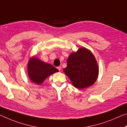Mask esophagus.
<instances>
[{
  "mask_svg": "<svg viewBox=\"0 0 127 127\" xmlns=\"http://www.w3.org/2000/svg\"><path fill=\"white\" fill-rule=\"evenodd\" d=\"M57 68H58V70H59V71H60V70H61V69H62V68H61V67H60V66H59V67H57Z\"/></svg>",
  "mask_w": 127,
  "mask_h": 127,
  "instance_id": "34e87169",
  "label": "esophagus"
}]
</instances>
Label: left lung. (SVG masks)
Wrapping results in <instances>:
<instances>
[{"label": "left lung", "instance_id": "left-lung-1", "mask_svg": "<svg viewBox=\"0 0 127 127\" xmlns=\"http://www.w3.org/2000/svg\"><path fill=\"white\" fill-rule=\"evenodd\" d=\"M67 67L63 71L74 87L79 89L89 87L97 79L99 68L93 54L81 47L70 54Z\"/></svg>", "mask_w": 127, "mask_h": 127}]
</instances>
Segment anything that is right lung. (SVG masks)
<instances>
[{
  "mask_svg": "<svg viewBox=\"0 0 127 127\" xmlns=\"http://www.w3.org/2000/svg\"><path fill=\"white\" fill-rule=\"evenodd\" d=\"M59 70L50 64L46 63L35 56L31 58L28 63V73L30 80L35 84L41 85L46 78Z\"/></svg>",
  "mask_w": 127,
  "mask_h": 127,
  "instance_id": "1",
  "label": "right lung"
}]
</instances>
